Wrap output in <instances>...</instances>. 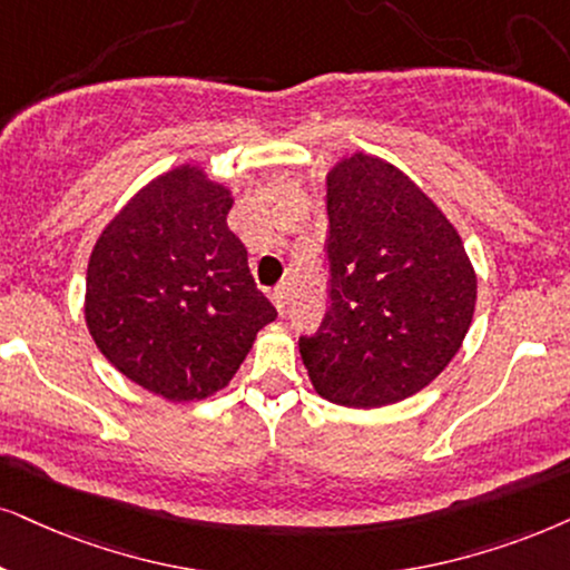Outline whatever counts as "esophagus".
I'll return each instance as SVG.
<instances>
[{"mask_svg": "<svg viewBox=\"0 0 570 570\" xmlns=\"http://www.w3.org/2000/svg\"><path fill=\"white\" fill-rule=\"evenodd\" d=\"M271 302H273V307H276L278 313L284 315V309H286V284L273 286V289H271Z\"/></svg>", "mask_w": 570, "mask_h": 570, "instance_id": "1", "label": "esophagus"}]
</instances>
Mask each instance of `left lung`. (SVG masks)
<instances>
[{
  "mask_svg": "<svg viewBox=\"0 0 570 570\" xmlns=\"http://www.w3.org/2000/svg\"><path fill=\"white\" fill-rule=\"evenodd\" d=\"M331 313L299 355L342 407H384L426 389L463 347L476 271L458 228L407 173L355 153L326 173Z\"/></svg>",
  "mask_w": 570,
  "mask_h": 570,
  "instance_id": "8db88e82",
  "label": "left lung"
}]
</instances>
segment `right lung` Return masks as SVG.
Masks as SVG:
<instances>
[{
    "mask_svg": "<svg viewBox=\"0 0 570 570\" xmlns=\"http://www.w3.org/2000/svg\"><path fill=\"white\" fill-rule=\"evenodd\" d=\"M234 191L199 163L144 184L94 242L83 318L99 352L168 402L228 386L276 309L232 228Z\"/></svg>",
    "mask_w": 570,
    "mask_h": 570,
    "instance_id": "right-lung-1",
    "label": "right lung"
}]
</instances>
